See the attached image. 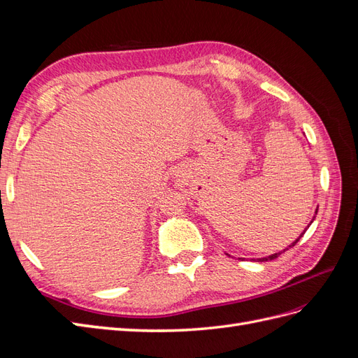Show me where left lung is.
Listing matches in <instances>:
<instances>
[{"instance_id":"8db88e82","label":"left lung","mask_w":358,"mask_h":358,"mask_svg":"<svg viewBox=\"0 0 358 358\" xmlns=\"http://www.w3.org/2000/svg\"><path fill=\"white\" fill-rule=\"evenodd\" d=\"M315 215H317V212H315ZM312 222V221H310ZM308 229H309V225H308ZM306 231V230H305ZM305 231H303L301 234H300V237H303V234H305ZM300 237H299V239L296 241V242H292V245H289L287 249H289V248H292V246H294L299 241H300ZM287 249H284V251H280V252H278V254H273V255H268V257H266V258H259L258 259V262H268V259H275V258H278L280 254H282V252H285L287 251Z\"/></svg>"}]
</instances>
